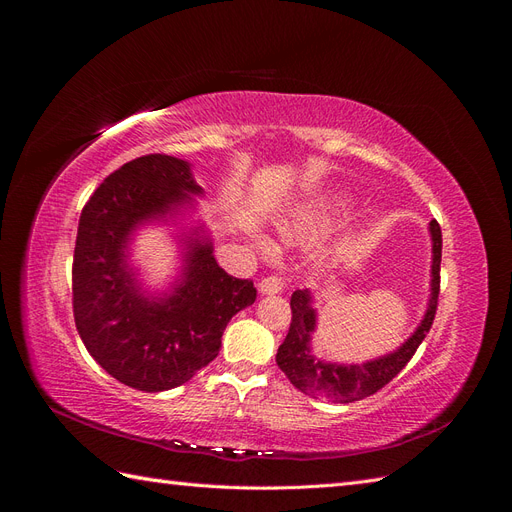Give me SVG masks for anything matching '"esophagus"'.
I'll return each mask as SVG.
<instances>
[{
	"mask_svg": "<svg viewBox=\"0 0 512 512\" xmlns=\"http://www.w3.org/2000/svg\"><path fill=\"white\" fill-rule=\"evenodd\" d=\"M258 290H260V294H277L284 290V282L280 280V277L271 275V277H265V280L258 284Z\"/></svg>",
	"mask_w": 512,
	"mask_h": 512,
	"instance_id": "obj_1",
	"label": "esophagus"
}]
</instances>
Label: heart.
<instances>
[{
    "label": "heart",
    "instance_id": "1",
    "mask_svg": "<svg viewBox=\"0 0 512 512\" xmlns=\"http://www.w3.org/2000/svg\"><path fill=\"white\" fill-rule=\"evenodd\" d=\"M346 203L348 200L342 198V200H335L331 207H324V209H299V211H294L290 218L277 224V230H280L282 239L288 243L309 241V239H314L324 226H327V222L331 218V211L346 207ZM256 247L262 254L271 252V245L265 239H256Z\"/></svg>",
    "mask_w": 512,
    "mask_h": 512
}]
</instances>
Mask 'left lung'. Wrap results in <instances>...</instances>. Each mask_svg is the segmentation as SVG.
Here are the masks:
<instances>
[{"label": "left lung", "instance_id": "obj_1", "mask_svg": "<svg viewBox=\"0 0 512 512\" xmlns=\"http://www.w3.org/2000/svg\"><path fill=\"white\" fill-rule=\"evenodd\" d=\"M431 237V282L429 301L423 320L418 322L414 333L397 350L376 356L365 363H333L318 359L312 352V335L318 327V312L314 307V294L309 288L294 290L290 297L292 322L284 344L277 348L275 361L288 376V380L305 395L316 399L348 401L363 399L378 393L384 384H389L401 369L408 365L416 348L421 346L429 333L433 316H436L438 294H440V260H442V230L436 220L429 222Z\"/></svg>", "mask_w": 512, "mask_h": 512}]
</instances>
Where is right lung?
Listing matches in <instances>:
<instances>
[{
  "instance_id": "obj_1",
  "label": "right lung",
  "mask_w": 512,
  "mask_h": 512,
  "mask_svg": "<svg viewBox=\"0 0 512 512\" xmlns=\"http://www.w3.org/2000/svg\"><path fill=\"white\" fill-rule=\"evenodd\" d=\"M205 192L192 164L153 153L108 175L83 207L72 265L74 322L115 380L145 393L181 386L220 352L230 318L256 301L252 280L228 275L205 224H185ZM176 226L182 267L162 293L144 288L131 243L145 225Z\"/></svg>"
}]
</instances>
